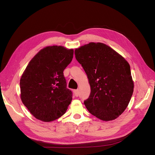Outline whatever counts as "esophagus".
I'll use <instances>...</instances> for the list:
<instances>
[{"mask_svg": "<svg viewBox=\"0 0 155 155\" xmlns=\"http://www.w3.org/2000/svg\"><path fill=\"white\" fill-rule=\"evenodd\" d=\"M74 93L75 96H76V97H78V95H79V91L78 90H74Z\"/></svg>", "mask_w": 155, "mask_h": 155, "instance_id": "1", "label": "esophagus"}]
</instances>
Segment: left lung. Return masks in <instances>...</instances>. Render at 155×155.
<instances>
[{
	"label": "left lung",
	"instance_id": "left-lung-1",
	"mask_svg": "<svg viewBox=\"0 0 155 155\" xmlns=\"http://www.w3.org/2000/svg\"><path fill=\"white\" fill-rule=\"evenodd\" d=\"M75 55L91 86V94L84 101L87 110L104 121L118 118L128 106L133 93L128 62L101 43L83 45L75 50Z\"/></svg>",
	"mask_w": 155,
	"mask_h": 155
}]
</instances>
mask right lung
Listing matches in <instances>:
<instances>
[{
	"instance_id": "obj_1",
	"label": "right lung",
	"mask_w": 155,
	"mask_h": 155,
	"mask_svg": "<svg viewBox=\"0 0 155 155\" xmlns=\"http://www.w3.org/2000/svg\"><path fill=\"white\" fill-rule=\"evenodd\" d=\"M73 49L46 46L26 67L20 80L21 100L35 118L51 121L63 116L72 100L63 71L72 61Z\"/></svg>"
}]
</instances>
